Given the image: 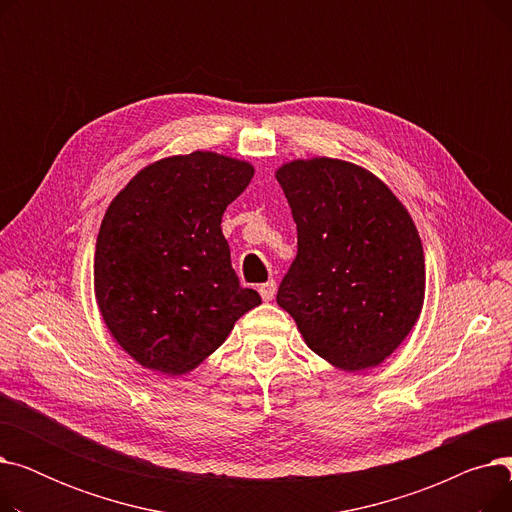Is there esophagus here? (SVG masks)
Returning <instances> with one entry per match:
<instances>
[{
    "label": "esophagus",
    "instance_id": "34e87169",
    "mask_svg": "<svg viewBox=\"0 0 512 512\" xmlns=\"http://www.w3.org/2000/svg\"><path fill=\"white\" fill-rule=\"evenodd\" d=\"M259 294H261V299H263L265 303H270V301L276 297V282L270 280V282L261 284V286H259Z\"/></svg>",
    "mask_w": 512,
    "mask_h": 512
}]
</instances>
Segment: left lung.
Listing matches in <instances>:
<instances>
[{"instance_id": "1", "label": "left lung", "mask_w": 512, "mask_h": 512, "mask_svg": "<svg viewBox=\"0 0 512 512\" xmlns=\"http://www.w3.org/2000/svg\"><path fill=\"white\" fill-rule=\"evenodd\" d=\"M276 178L299 232L278 305L334 367L355 373L384 363L425 299V257L407 207L384 180L344 159H292Z\"/></svg>"}]
</instances>
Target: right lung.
I'll return each instance as SVG.
<instances>
[{
	"instance_id": "add662e5",
	"label": "right lung",
	"mask_w": 512,
	"mask_h": 512,
	"mask_svg": "<svg viewBox=\"0 0 512 512\" xmlns=\"http://www.w3.org/2000/svg\"><path fill=\"white\" fill-rule=\"evenodd\" d=\"M253 164L215 151L161 157L130 178L97 236L93 286L103 324L145 369L184 375L261 305L242 288L222 234Z\"/></svg>"
}]
</instances>
